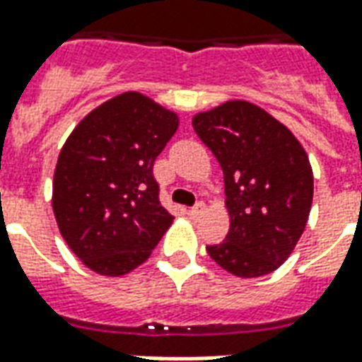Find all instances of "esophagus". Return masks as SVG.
Returning a JSON list of instances; mask_svg holds the SVG:
<instances>
[{
  "mask_svg": "<svg viewBox=\"0 0 362 362\" xmlns=\"http://www.w3.org/2000/svg\"><path fill=\"white\" fill-rule=\"evenodd\" d=\"M204 211H205V204L204 202H199V204H196L194 207H192V209H189L188 215L189 217H199V215H202Z\"/></svg>",
  "mask_w": 362,
  "mask_h": 362,
  "instance_id": "esophagus-1",
  "label": "esophagus"
}]
</instances>
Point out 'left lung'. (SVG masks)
Masks as SVG:
<instances>
[{
	"label": "left lung",
	"instance_id": "left-lung-1",
	"mask_svg": "<svg viewBox=\"0 0 362 362\" xmlns=\"http://www.w3.org/2000/svg\"><path fill=\"white\" fill-rule=\"evenodd\" d=\"M225 176L230 228L207 254L243 279L275 272L295 250L310 215L314 176L287 126L246 100H228L192 119Z\"/></svg>",
	"mask_w": 362,
	"mask_h": 362
}]
</instances>
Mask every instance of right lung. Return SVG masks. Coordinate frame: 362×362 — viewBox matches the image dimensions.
I'll return each mask as SVG.
<instances>
[{
    "label": "right lung",
    "instance_id": "1",
    "mask_svg": "<svg viewBox=\"0 0 362 362\" xmlns=\"http://www.w3.org/2000/svg\"><path fill=\"white\" fill-rule=\"evenodd\" d=\"M176 129L174 112L129 90L89 112L59 151L54 215L67 246L98 275L141 266L173 225L153 165Z\"/></svg>",
    "mask_w": 362,
    "mask_h": 362
}]
</instances>
